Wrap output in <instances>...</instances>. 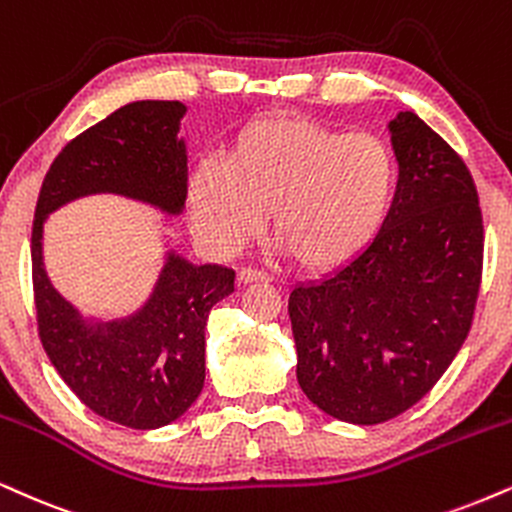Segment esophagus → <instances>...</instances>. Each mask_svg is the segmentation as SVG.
<instances>
[{"instance_id": "1", "label": "esophagus", "mask_w": 512, "mask_h": 512, "mask_svg": "<svg viewBox=\"0 0 512 512\" xmlns=\"http://www.w3.org/2000/svg\"><path fill=\"white\" fill-rule=\"evenodd\" d=\"M269 283L272 281V276H269L267 272H262V269H240L238 272V283Z\"/></svg>"}]
</instances>
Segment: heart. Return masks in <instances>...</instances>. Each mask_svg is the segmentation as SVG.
I'll return each instance as SVG.
<instances>
[{"mask_svg": "<svg viewBox=\"0 0 512 512\" xmlns=\"http://www.w3.org/2000/svg\"><path fill=\"white\" fill-rule=\"evenodd\" d=\"M398 181L393 150L374 133L307 119H257L221 162H202L188 186L190 221L221 255L248 245L262 212L281 250L307 272L353 260L377 236Z\"/></svg>", "mask_w": 512, "mask_h": 512, "instance_id": "1", "label": "heart"}]
</instances>
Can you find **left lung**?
Returning <instances> with one entry per match:
<instances>
[{
    "mask_svg": "<svg viewBox=\"0 0 512 512\" xmlns=\"http://www.w3.org/2000/svg\"><path fill=\"white\" fill-rule=\"evenodd\" d=\"M398 186L360 255L288 298L298 384L326 415L393 420L427 396L470 334L484 226L458 152L412 112L389 123Z\"/></svg>",
    "mask_w": 512,
    "mask_h": 512,
    "instance_id": "left-lung-1",
    "label": "left lung"
}]
</instances>
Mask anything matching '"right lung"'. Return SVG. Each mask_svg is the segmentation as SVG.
<instances>
[{"mask_svg": "<svg viewBox=\"0 0 512 512\" xmlns=\"http://www.w3.org/2000/svg\"><path fill=\"white\" fill-rule=\"evenodd\" d=\"M186 104L143 100L116 109L59 152L42 181L30 257L42 348L59 377L95 415L131 429L178 420L205 386L209 310L233 293L236 272L166 255L155 291L138 312L85 322L57 293L42 264L49 212L83 195L114 193L181 214L188 195Z\"/></svg>", "mask_w": 512, "mask_h": 512, "instance_id": "add662e5", "label": "right lung"}]
</instances>
